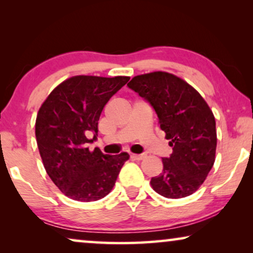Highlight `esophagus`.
Masks as SVG:
<instances>
[{
	"label": "esophagus",
	"instance_id": "esophagus-1",
	"mask_svg": "<svg viewBox=\"0 0 253 253\" xmlns=\"http://www.w3.org/2000/svg\"><path fill=\"white\" fill-rule=\"evenodd\" d=\"M134 160H143V159L146 158V154H132L131 155Z\"/></svg>",
	"mask_w": 253,
	"mask_h": 253
}]
</instances>
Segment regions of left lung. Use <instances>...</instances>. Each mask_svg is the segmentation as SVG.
<instances>
[{"instance_id": "8db88e82", "label": "left lung", "mask_w": 253, "mask_h": 253, "mask_svg": "<svg viewBox=\"0 0 253 253\" xmlns=\"http://www.w3.org/2000/svg\"><path fill=\"white\" fill-rule=\"evenodd\" d=\"M127 87L150 103L172 153L162 158L164 169L152 177V188L170 199L199 189L215 161V119L203 96L183 79L168 72L136 76Z\"/></svg>"}]
</instances>
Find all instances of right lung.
<instances>
[{"label": "right lung", "mask_w": 253, "mask_h": 253, "mask_svg": "<svg viewBox=\"0 0 253 253\" xmlns=\"http://www.w3.org/2000/svg\"><path fill=\"white\" fill-rule=\"evenodd\" d=\"M129 79L76 76L54 88L40 107L38 148L47 174L69 198L88 203L106 197L129 160L127 153L108 155L87 147L98 136L103 107Z\"/></svg>", "instance_id": "obj_1"}]
</instances>
